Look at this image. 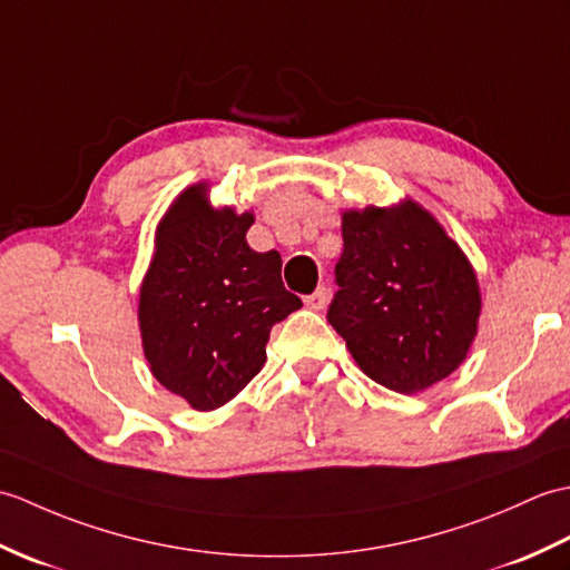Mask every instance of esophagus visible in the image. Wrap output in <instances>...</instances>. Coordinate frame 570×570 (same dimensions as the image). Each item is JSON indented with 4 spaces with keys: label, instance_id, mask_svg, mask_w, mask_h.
<instances>
[{
    "label": "esophagus",
    "instance_id": "esophagus-1",
    "mask_svg": "<svg viewBox=\"0 0 570 570\" xmlns=\"http://www.w3.org/2000/svg\"><path fill=\"white\" fill-rule=\"evenodd\" d=\"M326 299H328L326 287H317L312 295L305 297V305H307L309 309H317V312H320V309L326 307Z\"/></svg>",
    "mask_w": 570,
    "mask_h": 570
}]
</instances>
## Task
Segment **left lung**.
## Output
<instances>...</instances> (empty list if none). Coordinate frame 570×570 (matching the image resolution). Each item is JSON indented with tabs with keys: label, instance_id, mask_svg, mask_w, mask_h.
<instances>
[{
	"label": "left lung",
	"instance_id": "8db88e82",
	"mask_svg": "<svg viewBox=\"0 0 570 570\" xmlns=\"http://www.w3.org/2000/svg\"><path fill=\"white\" fill-rule=\"evenodd\" d=\"M326 320L371 381L414 395L465 361L480 289L465 253L416 202L344 212Z\"/></svg>",
	"mask_w": 570,
	"mask_h": 570
}]
</instances>
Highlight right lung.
Returning <instances> with one entry per match:
<instances>
[{"mask_svg": "<svg viewBox=\"0 0 570 570\" xmlns=\"http://www.w3.org/2000/svg\"><path fill=\"white\" fill-rule=\"evenodd\" d=\"M253 214L214 209L207 183L187 187L156 232L138 326L156 381L199 412L236 397L265 363L273 324L302 307L281 253L246 244Z\"/></svg>", "mask_w": 570, "mask_h": 570, "instance_id": "add662e5", "label": "right lung"}]
</instances>
